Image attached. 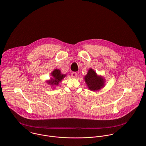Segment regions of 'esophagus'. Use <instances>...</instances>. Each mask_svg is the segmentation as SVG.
<instances>
[{"label":"esophagus","mask_w":146,"mask_h":146,"mask_svg":"<svg viewBox=\"0 0 146 146\" xmlns=\"http://www.w3.org/2000/svg\"><path fill=\"white\" fill-rule=\"evenodd\" d=\"M72 77L73 78H76L77 77V74L76 72H73L72 73Z\"/></svg>","instance_id":"obj_1"}]
</instances>
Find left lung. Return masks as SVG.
<instances>
[{"label":"left lung","mask_w":146,"mask_h":146,"mask_svg":"<svg viewBox=\"0 0 146 146\" xmlns=\"http://www.w3.org/2000/svg\"><path fill=\"white\" fill-rule=\"evenodd\" d=\"M84 80L88 89L94 92L102 89L106 82L105 78L101 75H98L92 68L89 69L87 74L84 76Z\"/></svg>","instance_id":"left-lung-1"}]
</instances>
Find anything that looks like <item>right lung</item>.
I'll return each mask as SVG.
<instances>
[{
	"label": "right lung",
	"mask_w": 146,
	"mask_h": 146,
	"mask_svg": "<svg viewBox=\"0 0 146 146\" xmlns=\"http://www.w3.org/2000/svg\"><path fill=\"white\" fill-rule=\"evenodd\" d=\"M51 77L49 80H46V82L52 88H55L58 86L61 81L66 76L65 74H62L61 70L59 69H54L50 73Z\"/></svg>",
	"instance_id": "1"
}]
</instances>
